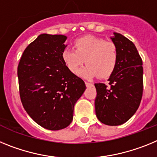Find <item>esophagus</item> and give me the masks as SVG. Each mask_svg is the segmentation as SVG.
<instances>
[{"instance_id":"esophagus-1","label":"esophagus","mask_w":157,"mask_h":157,"mask_svg":"<svg viewBox=\"0 0 157 157\" xmlns=\"http://www.w3.org/2000/svg\"><path fill=\"white\" fill-rule=\"evenodd\" d=\"M85 85H86L87 87H92L93 86V84L91 82H88V81H85Z\"/></svg>"}]
</instances>
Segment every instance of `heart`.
<instances>
[{
	"instance_id": "1",
	"label": "heart",
	"mask_w": 157,
	"mask_h": 157,
	"mask_svg": "<svg viewBox=\"0 0 157 157\" xmlns=\"http://www.w3.org/2000/svg\"><path fill=\"white\" fill-rule=\"evenodd\" d=\"M73 47L74 50L65 49L62 54V61L71 73H78L85 60L88 65L79 73L84 78H107L114 72L118 50L113 42L86 35L76 39Z\"/></svg>"
}]
</instances>
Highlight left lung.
<instances>
[{
  "instance_id": "1",
  "label": "left lung",
  "mask_w": 157,
  "mask_h": 157,
  "mask_svg": "<svg viewBox=\"0 0 157 157\" xmlns=\"http://www.w3.org/2000/svg\"><path fill=\"white\" fill-rule=\"evenodd\" d=\"M118 50V61L108 79L109 85L97 83L95 114L105 125L119 126L135 114L143 92L142 60L135 45L114 32L111 38Z\"/></svg>"
}]
</instances>
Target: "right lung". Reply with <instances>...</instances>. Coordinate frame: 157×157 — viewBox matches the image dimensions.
<instances>
[{
	"mask_svg": "<svg viewBox=\"0 0 157 157\" xmlns=\"http://www.w3.org/2000/svg\"><path fill=\"white\" fill-rule=\"evenodd\" d=\"M67 37L42 34L23 53L17 69L22 104L37 124L50 130L67 127L85 84L62 61Z\"/></svg>",
	"mask_w": 157,
	"mask_h": 157,
	"instance_id": "add662e5",
	"label": "right lung"
}]
</instances>
